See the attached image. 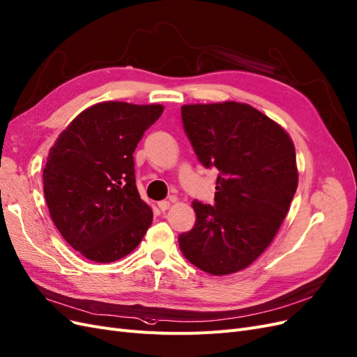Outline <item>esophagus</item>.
I'll return each mask as SVG.
<instances>
[{
  "mask_svg": "<svg viewBox=\"0 0 357 357\" xmlns=\"http://www.w3.org/2000/svg\"><path fill=\"white\" fill-rule=\"evenodd\" d=\"M157 204H158L160 211H167L169 206H170V202L169 200H162V202H158Z\"/></svg>",
  "mask_w": 357,
  "mask_h": 357,
  "instance_id": "1",
  "label": "esophagus"
}]
</instances>
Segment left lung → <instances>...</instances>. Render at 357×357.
Here are the masks:
<instances>
[{"mask_svg": "<svg viewBox=\"0 0 357 357\" xmlns=\"http://www.w3.org/2000/svg\"><path fill=\"white\" fill-rule=\"evenodd\" d=\"M199 162L216 167L215 203L194 200L195 224L178 238L192 266L225 275L250 266L289 211L298 187L295 146L280 126L248 103L181 108Z\"/></svg>", "mask_w": 357, "mask_h": 357, "instance_id": "obj_1", "label": "left lung"}]
</instances>
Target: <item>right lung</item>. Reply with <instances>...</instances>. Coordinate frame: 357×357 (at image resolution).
<instances>
[{
    "label": "right lung",
    "instance_id": "right-lung-1",
    "mask_svg": "<svg viewBox=\"0 0 357 357\" xmlns=\"http://www.w3.org/2000/svg\"><path fill=\"white\" fill-rule=\"evenodd\" d=\"M162 112V105L96 103L78 114L50 149L43 172L50 216L90 261L129 255L153 222L136 188L133 153Z\"/></svg>",
    "mask_w": 357,
    "mask_h": 357
}]
</instances>
